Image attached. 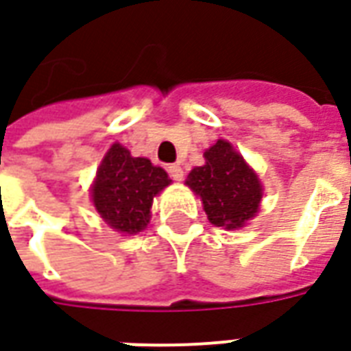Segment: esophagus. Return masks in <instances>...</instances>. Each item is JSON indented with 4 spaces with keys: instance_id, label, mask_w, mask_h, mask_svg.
<instances>
[{
    "instance_id": "esophagus-1",
    "label": "esophagus",
    "mask_w": 351,
    "mask_h": 351,
    "mask_svg": "<svg viewBox=\"0 0 351 351\" xmlns=\"http://www.w3.org/2000/svg\"><path fill=\"white\" fill-rule=\"evenodd\" d=\"M168 173H170V178H172L173 181H181V179H183V168L179 165L168 166Z\"/></svg>"
}]
</instances>
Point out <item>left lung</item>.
Returning a JSON list of instances; mask_svg holds the SVG:
<instances>
[{"label": "left lung", "instance_id": "obj_1", "mask_svg": "<svg viewBox=\"0 0 351 351\" xmlns=\"http://www.w3.org/2000/svg\"><path fill=\"white\" fill-rule=\"evenodd\" d=\"M204 157L206 165L193 168L185 183L200 196L211 224L243 228L258 213L263 196L256 172L226 140H217Z\"/></svg>", "mask_w": 351, "mask_h": 351}]
</instances>
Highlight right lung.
Wrapping results in <instances>:
<instances>
[{
	"instance_id": "add662e5",
	"label": "right lung",
	"mask_w": 351,
	"mask_h": 351,
	"mask_svg": "<svg viewBox=\"0 0 351 351\" xmlns=\"http://www.w3.org/2000/svg\"><path fill=\"white\" fill-rule=\"evenodd\" d=\"M168 173L149 158L132 157L127 147L112 144L97 170L91 200L110 228L119 234H138L149 224L151 204L165 186Z\"/></svg>"
}]
</instances>
